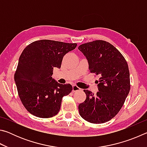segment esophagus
Here are the masks:
<instances>
[{
	"instance_id": "esophagus-1",
	"label": "esophagus",
	"mask_w": 147,
	"mask_h": 147,
	"mask_svg": "<svg viewBox=\"0 0 147 147\" xmlns=\"http://www.w3.org/2000/svg\"><path fill=\"white\" fill-rule=\"evenodd\" d=\"M80 88H78V86H76V85H73V91H78L80 90Z\"/></svg>"
}]
</instances>
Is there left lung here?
Masks as SVG:
<instances>
[{
	"mask_svg": "<svg viewBox=\"0 0 147 147\" xmlns=\"http://www.w3.org/2000/svg\"><path fill=\"white\" fill-rule=\"evenodd\" d=\"M78 49L88 59L91 73L100 76L97 93L84 91L86 99L79 104V113L89 123H106L119 113L130 92L128 63L120 52L105 41L89 42Z\"/></svg>",
	"mask_w": 147,
	"mask_h": 147,
	"instance_id": "obj_1",
	"label": "left lung"
}]
</instances>
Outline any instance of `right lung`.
I'll list each match as a JSON object with an SVG mask.
<instances>
[{
	"label": "right lung",
	"mask_w": 147,
	"mask_h": 147,
	"mask_svg": "<svg viewBox=\"0 0 147 147\" xmlns=\"http://www.w3.org/2000/svg\"><path fill=\"white\" fill-rule=\"evenodd\" d=\"M76 46V43L43 39L24 49L14 80L22 103L32 115L50 118L59 112L62 98L71 93L73 87L57 82L52 77L53 69L60 68L63 56Z\"/></svg>",
	"instance_id": "obj_1"
}]
</instances>
